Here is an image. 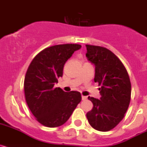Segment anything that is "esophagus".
<instances>
[{
    "label": "esophagus",
    "mask_w": 147,
    "mask_h": 147,
    "mask_svg": "<svg viewBox=\"0 0 147 147\" xmlns=\"http://www.w3.org/2000/svg\"><path fill=\"white\" fill-rule=\"evenodd\" d=\"M87 98L86 96H82V100H85Z\"/></svg>",
    "instance_id": "1"
}]
</instances>
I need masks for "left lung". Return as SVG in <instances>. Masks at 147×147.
<instances>
[{
	"mask_svg": "<svg viewBox=\"0 0 147 147\" xmlns=\"http://www.w3.org/2000/svg\"><path fill=\"white\" fill-rule=\"evenodd\" d=\"M86 57L95 65L94 82L101 98L88 96L93 105L86 114L93 128L102 132L113 129L124 117L131 98L129 75L120 59L106 48L86 45Z\"/></svg>",
	"mask_w": 147,
	"mask_h": 147,
	"instance_id": "left-lung-1",
	"label": "left lung"
}]
</instances>
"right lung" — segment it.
I'll return each mask as SVG.
<instances>
[{
  "label": "right lung",
  "mask_w": 147,
  "mask_h": 147,
  "mask_svg": "<svg viewBox=\"0 0 147 147\" xmlns=\"http://www.w3.org/2000/svg\"><path fill=\"white\" fill-rule=\"evenodd\" d=\"M79 44H63L46 48L30 63L24 80V93L28 108L37 121L48 127L64 124L81 102L78 91L65 92L54 88L62 77L66 61Z\"/></svg>",
  "instance_id": "1"
}]
</instances>
